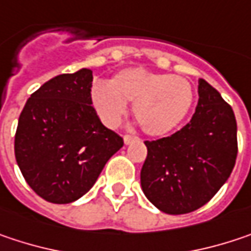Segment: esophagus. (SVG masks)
I'll return each instance as SVG.
<instances>
[{
    "instance_id": "obj_1",
    "label": "esophagus",
    "mask_w": 251,
    "mask_h": 251,
    "mask_svg": "<svg viewBox=\"0 0 251 251\" xmlns=\"http://www.w3.org/2000/svg\"><path fill=\"white\" fill-rule=\"evenodd\" d=\"M139 138L138 136H135V135H125L124 136V142H125L126 145H129V144H132L133 141H138Z\"/></svg>"
}]
</instances>
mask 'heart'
<instances>
[{"label":"heart","instance_id":"obj_1","mask_svg":"<svg viewBox=\"0 0 251 251\" xmlns=\"http://www.w3.org/2000/svg\"><path fill=\"white\" fill-rule=\"evenodd\" d=\"M194 100L190 81L181 76L130 67L116 73L107 83L92 89V104L104 125L115 127L133 103V116L141 129L161 136L179 125Z\"/></svg>","mask_w":251,"mask_h":251}]
</instances>
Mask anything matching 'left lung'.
Wrapping results in <instances>:
<instances>
[{
  "label": "left lung",
  "mask_w": 251,
  "mask_h": 251,
  "mask_svg": "<svg viewBox=\"0 0 251 251\" xmlns=\"http://www.w3.org/2000/svg\"><path fill=\"white\" fill-rule=\"evenodd\" d=\"M198 96L195 113L182 129L145 141L142 191L167 214H187L207 204L236 164L237 122L231 106L202 79Z\"/></svg>",
  "instance_id": "left-lung-1"
}]
</instances>
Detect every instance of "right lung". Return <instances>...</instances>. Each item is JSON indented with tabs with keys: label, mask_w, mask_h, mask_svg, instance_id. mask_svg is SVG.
Listing matches in <instances>:
<instances>
[{
	"label": "right lung",
	"mask_w": 251,
	"mask_h": 251,
	"mask_svg": "<svg viewBox=\"0 0 251 251\" xmlns=\"http://www.w3.org/2000/svg\"><path fill=\"white\" fill-rule=\"evenodd\" d=\"M92 81L89 69L56 76L35 90L20 115L15 159L27 184L49 202L79 200L124 147L92 106Z\"/></svg>",
	"instance_id": "right-lung-1"
}]
</instances>
